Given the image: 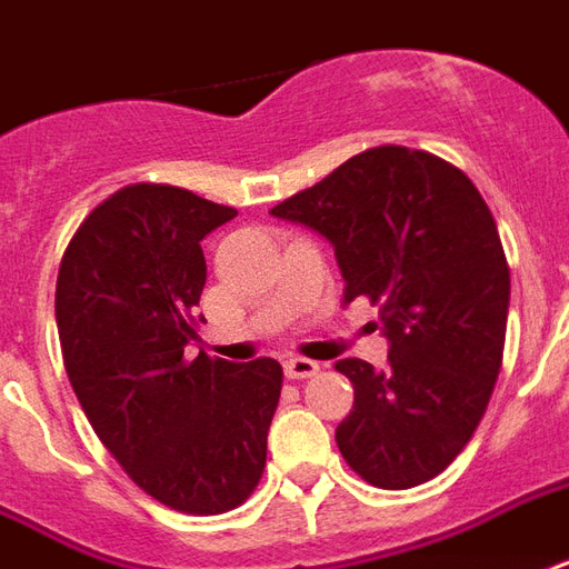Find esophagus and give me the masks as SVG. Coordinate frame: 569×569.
<instances>
[{
	"label": "esophagus",
	"mask_w": 569,
	"mask_h": 569,
	"mask_svg": "<svg viewBox=\"0 0 569 569\" xmlns=\"http://www.w3.org/2000/svg\"><path fill=\"white\" fill-rule=\"evenodd\" d=\"M283 370L289 379H313V376H319V363L310 361V358H286Z\"/></svg>",
	"instance_id": "34e87169"
}]
</instances>
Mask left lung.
<instances>
[{
  "mask_svg": "<svg viewBox=\"0 0 569 569\" xmlns=\"http://www.w3.org/2000/svg\"><path fill=\"white\" fill-rule=\"evenodd\" d=\"M328 238L342 301L379 307L385 370L337 361L355 406L337 427L352 471L379 489L427 483L459 457L505 358L510 268L496 217L462 169L379 146L271 208Z\"/></svg>",
  "mask_w": 569,
  "mask_h": 569,
  "instance_id": "1",
  "label": "left lung"
}]
</instances>
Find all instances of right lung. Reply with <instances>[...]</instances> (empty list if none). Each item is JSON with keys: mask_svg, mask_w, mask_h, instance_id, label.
<instances>
[{"mask_svg": "<svg viewBox=\"0 0 569 569\" xmlns=\"http://www.w3.org/2000/svg\"><path fill=\"white\" fill-rule=\"evenodd\" d=\"M238 211L172 184H128L73 232L56 280L71 388L119 466L160 505L214 516L262 477L283 367L199 352L202 238Z\"/></svg>", "mask_w": 569, "mask_h": 569, "instance_id": "add662e5", "label": "right lung"}]
</instances>
